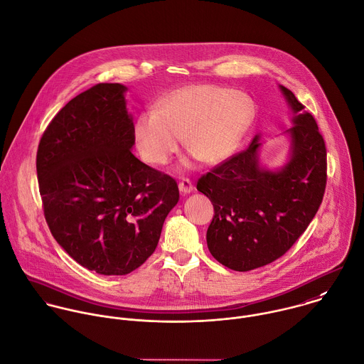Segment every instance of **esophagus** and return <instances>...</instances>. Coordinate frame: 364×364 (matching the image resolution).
<instances>
[{"instance_id":"obj_1","label":"esophagus","mask_w":364,"mask_h":364,"mask_svg":"<svg viewBox=\"0 0 364 364\" xmlns=\"http://www.w3.org/2000/svg\"><path fill=\"white\" fill-rule=\"evenodd\" d=\"M178 186H179V191L182 193H191L193 191V185H192V182L188 178H183L182 181H179Z\"/></svg>"}]
</instances>
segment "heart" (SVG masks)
<instances>
[{"label": "heart", "instance_id": "1", "mask_svg": "<svg viewBox=\"0 0 364 364\" xmlns=\"http://www.w3.org/2000/svg\"><path fill=\"white\" fill-rule=\"evenodd\" d=\"M252 119L248 96L216 85H188L136 117L134 141L141 158L154 166L171 161L181 138L196 159L219 164L237 149Z\"/></svg>", "mask_w": 364, "mask_h": 364}]
</instances>
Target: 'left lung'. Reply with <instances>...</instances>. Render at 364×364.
<instances>
[{
	"label": "left lung",
	"mask_w": 364,
	"mask_h": 364,
	"mask_svg": "<svg viewBox=\"0 0 364 364\" xmlns=\"http://www.w3.org/2000/svg\"><path fill=\"white\" fill-rule=\"evenodd\" d=\"M292 112V155L277 172L258 165L259 142L232 155L198 181L215 209L206 240L212 255L235 271L282 257L315 218L326 189V145L314 116L281 86Z\"/></svg>",
	"instance_id": "1"
}]
</instances>
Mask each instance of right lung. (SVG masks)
<instances>
[{"label":"right lung","mask_w":364,"mask_h":364,"mask_svg":"<svg viewBox=\"0 0 364 364\" xmlns=\"http://www.w3.org/2000/svg\"><path fill=\"white\" fill-rule=\"evenodd\" d=\"M125 86L99 83L72 99L46 127L36 173L45 220L80 265L125 275L155 251L176 181L134 156Z\"/></svg>","instance_id":"right-lung-1"}]
</instances>
